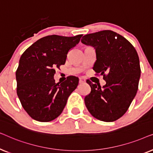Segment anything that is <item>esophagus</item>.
I'll return each instance as SVG.
<instances>
[{
	"instance_id": "esophagus-1",
	"label": "esophagus",
	"mask_w": 153,
	"mask_h": 153,
	"mask_svg": "<svg viewBox=\"0 0 153 153\" xmlns=\"http://www.w3.org/2000/svg\"><path fill=\"white\" fill-rule=\"evenodd\" d=\"M85 83V80L82 77L79 78V83Z\"/></svg>"
}]
</instances>
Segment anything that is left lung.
<instances>
[{
	"label": "left lung",
	"mask_w": 153,
	"mask_h": 153,
	"mask_svg": "<svg viewBox=\"0 0 153 153\" xmlns=\"http://www.w3.org/2000/svg\"><path fill=\"white\" fill-rule=\"evenodd\" d=\"M81 42L94 47L96 61L93 70L103 75L106 84L86 82L91 88L85 104L98 120L113 122L122 117L136 96L141 76L139 58L132 45L112 30L84 35Z\"/></svg>",
	"instance_id": "8db88e82"
}]
</instances>
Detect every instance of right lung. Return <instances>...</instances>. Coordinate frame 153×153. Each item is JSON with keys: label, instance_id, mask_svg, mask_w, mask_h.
<instances>
[{"label": "right lung", "instance_id": "right-lung-1", "mask_svg": "<svg viewBox=\"0 0 153 153\" xmlns=\"http://www.w3.org/2000/svg\"><path fill=\"white\" fill-rule=\"evenodd\" d=\"M74 37L48 35L38 39L21 56L16 72V93L24 110L33 119L49 122L60 115L79 79L70 76L55 83L56 68L65 63L67 55L80 41Z\"/></svg>", "mask_w": 153, "mask_h": 153}]
</instances>
